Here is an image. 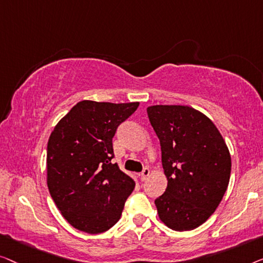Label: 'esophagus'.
Here are the masks:
<instances>
[{"instance_id":"esophagus-1","label":"esophagus","mask_w":263,"mask_h":263,"mask_svg":"<svg viewBox=\"0 0 263 263\" xmlns=\"http://www.w3.org/2000/svg\"><path fill=\"white\" fill-rule=\"evenodd\" d=\"M149 175H150V170L147 169V168H145L142 173L139 174V177H140V180H142V181H145Z\"/></svg>"}]
</instances>
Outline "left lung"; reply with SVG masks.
Returning <instances> with one entry per match:
<instances>
[{
  "label": "left lung",
  "instance_id": "1",
  "mask_svg": "<svg viewBox=\"0 0 263 263\" xmlns=\"http://www.w3.org/2000/svg\"><path fill=\"white\" fill-rule=\"evenodd\" d=\"M147 116L160 139L167 188L155 200L160 219L175 231L204 224L223 199L231 156L216 125L190 106L156 105Z\"/></svg>",
  "mask_w": 263,
  "mask_h": 263
}]
</instances>
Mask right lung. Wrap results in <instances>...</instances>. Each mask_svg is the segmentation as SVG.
Wrapping results in <instances>:
<instances>
[{
  "mask_svg": "<svg viewBox=\"0 0 263 263\" xmlns=\"http://www.w3.org/2000/svg\"><path fill=\"white\" fill-rule=\"evenodd\" d=\"M139 102L83 100L58 121L47 143V187L70 225L101 234L120 219L136 183L112 163V138Z\"/></svg>",
  "mask_w": 263,
  "mask_h": 263,
  "instance_id": "obj_1",
  "label": "right lung"
}]
</instances>
